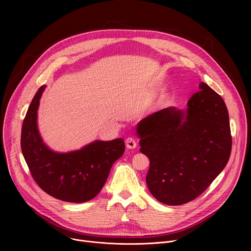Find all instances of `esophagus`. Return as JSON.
<instances>
[{"label": "esophagus", "mask_w": 251, "mask_h": 251, "mask_svg": "<svg viewBox=\"0 0 251 251\" xmlns=\"http://www.w3.org/2000/svg\"><path fill=\"white\" fill-rule=\"evenodd\" d=\"M125 143H126V147L128 149H135L136 146H137V142L133 138H131V137L127 138Z\"/></svg>", "instance_id": "obj_1"}]
</instances>
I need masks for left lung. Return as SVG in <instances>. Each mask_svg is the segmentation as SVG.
<instances>
[{
	"label": "left lung",
	"mask_w": 251,
	"mask_h": 251,
	"mask_svg": "<svg viewBox=\"0 0 251 251\" xmlns=\"http://www.w3.org/2000/svg\"><path fill=\"white\" fill-rule=\"evenodd\" d=\"M186 110L168 107L136 127L140 151L150 160L146 183L152 196L168 205L189 202L213 182L231 152L229 117L224 99L206 83Z\"/></svg>",
	"instance_id": "left-lung-1"
}]
</instances>
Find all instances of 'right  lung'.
<instances>
[{"label": "right lung", "instance_id": "right-lung-1", "mask_svg": "<svg viewBox=\"0 0 251 251\" xmlns=\"http://www.w3.org/2000/svg\"><path fill=\"white\" fill-rule=\"evenodd\" d=\"M46 85L32 98L24 119L21 148L34 181L50 196L68 202H84L103 188L112 165L125 151L124 140H95L79 150L59 153L44 142L38 110Z\"/></svg>", "mask_w": 251, "mask_h": 251}]
</instances>
